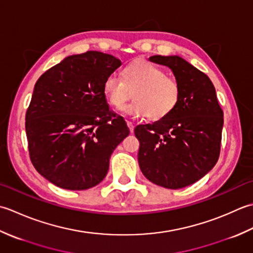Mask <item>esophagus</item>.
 I'll list each match as a JSON object with an SVG mask.
<instances>
[{
  "instance_id": "1",
  "label": "esophagus",
  "mask_w": 253,
  "mask_h": 253,
  "mask_svg": "<svg viewBox=\"0 0 253 253\" xmlns=\"http://www.w3.org/2000/svg\"><path fill=\"white\" fill-rule=\"evenodd\" d=\"M126 125H127L128 128H130V132H131V133H133V132H134V125H133V122H131V121H126Z\"/></svg>"
}]
</instances>
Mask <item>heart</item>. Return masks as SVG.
<instances>
[{
  "instance_id": "obj_1",
  "label": "heart",
  "mask_w": 253,
  "mask_h": 253,
  "mask_svg": "<svg viewBox=\"0 0 253 253\" xmlns=\"http://www.w3.org/2000/svg\"><path fill=\"white\" fill-rule=\"evenodd\" d=\"M102 90L116 109H121L133 92L134 101L123 108V111L134 118L147 117L151 121L168 117L176 109L181 96L179 82L147 60L127 64L122 71V80L116 74L108 75Z\"/></svg>"
}]
</instances>
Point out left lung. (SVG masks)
Returning a JSON list of instances; mask_svg holds the SVG:
<instances>
[{
  "label": "left lung",
  "instance_id": "obj_1",
  "mask_svg": "<svg viewBox=\"0 0 253 253\" xmlns=\"http://www.w3.org/2000/svg\"><path fill=\"white\" fill-rule=\"evenodd\" d=\"M166 65L181 87L178 105L168 117L140 125L138 165L144 176L167 189H181L204 177L217 163L223 110L209 76L178 55H153Z\"/></svg>",
  "mask_w": 253,
  "mask_h": 253
}]
</instances>
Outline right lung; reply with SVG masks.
<instances>
[{"label": "right lung", "instance_id": "obj_1", "mask_svg": "<svg viewBox=\"0 0 253 253\" xmlns=\"http://www.w3.org/2000/svg\"><path fill=\"white\" fill-rule=\"evenodd\" d=\"M120 65L113 55L87 51L65 58L36 83L25 122L29 156L56 187L86 190L101 182L112 152L130 133L102 90Z\"/></svg>", "mask_w": 253, "mask_h": 253}]
</instances>
